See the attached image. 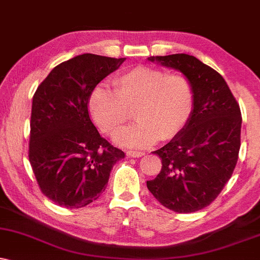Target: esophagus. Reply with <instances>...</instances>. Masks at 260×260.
<instances>
[{
    "label": "esophagus",
    "instance_id": "1",
    "mask_svg": "<svg viewBox=\"0 0 260 260\" xmlns=\"http://www.w3.org/2000/svg\"><path fill=\"white\" fill-rule=\"evenodd\" d=\"M126 155L131 156V158H140V156L145 155V153L137 152V150H126Z\"/></svg>",
    "mask_w": 260,
    "mask_h": 260
}]
</instances>
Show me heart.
I'll return each mask as SVG.
<instances>
[{
    "label": "heart",
    "instance_id": "b5f03b06",
    "mask_svg": "<svg viewBox=\"0 0 260 260\" xmlns=\"http://www.w3.org/2000/svg\"><path fill=\"white\" fill-rule=\"evenodd\" d=\"M114 90L98 85L89 95L88 107L99 129L114 135L136 110V124L115 136L120 145L141 148L159 139L171 140L184 129L194 106V91L182 73L137 66L114 79Z\"/></svg>",
    "mask_w": 260,
    "mask_h": 260
}]
</instances>
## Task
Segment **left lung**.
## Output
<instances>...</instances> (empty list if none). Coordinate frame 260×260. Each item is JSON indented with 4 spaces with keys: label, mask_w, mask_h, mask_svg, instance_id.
Masks as SVG:
<instances>
[{
    "label": "left lung",
    "mask_w": 260,
    "mask_h": 260,
    "mask_svg": "<svg viewBox=\"0 0 260 260\" xmlns=\"http://www.w3.org/2000/svg\"><path fill=\"white\" fill-rule=\"evenodd\" d=\"M148 60L183 73L193 86L194 106L184 129L153 152L162 166L147 188L169 210L195 212L212 203L232 177L241 145L240 106L223 77L195 56Z\"/></svg>",
    "instance_id": "8db88e82"
}]
</instances>
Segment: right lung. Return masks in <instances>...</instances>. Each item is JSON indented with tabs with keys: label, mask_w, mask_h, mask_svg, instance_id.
<instances>
[{
	"label": "right lung",
	"mask_w": 260,
	"mask_h": 260,
	"mask_svg": "<svg viewBox=\"0 0 260 260\" xmlns=\"http://www.w3.org/2000/svg\"><path fill=\"white\" fill-rule=\"evenodd\" d=\"M124 61L82 54L54 67L35 92L28 160L42 193L59 206L98 200L125 156L99 134L88 110L92 89Z\"/></svg>",
	"instance_id": "1"
}]
</instances>
